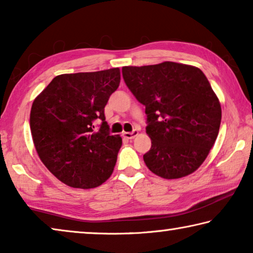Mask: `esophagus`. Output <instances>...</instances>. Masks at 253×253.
Instances as JSON below:
<instances>
[{"mask_svg":"<svg viewBox=\"0 0 253 253\" xmlns=\"http://www.w3.org/2000/svg\"><path fill=\"white\" fill-rule=\"evenodd\" d=\"M138 135V130H132V131H125V132H123V136L125 137V138H127V139H132V138H135V137Z\"/></svg>","mask_w":253,"mask_h":253,"instance_id":"esophagus-1","label":"esophagus"}]
</instances>
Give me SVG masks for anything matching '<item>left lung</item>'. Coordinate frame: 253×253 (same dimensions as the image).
<instances>
[{"instance_id": "left-lung-1", "label": "left lung", "mask_w": 253, "mask_h": 253, "mask_svg": "<svg viewBox=\"0 0 253 253\" xmlns=\"http://www.w3.org/2000/svg\"><path fill=\"white\" fill-rule=\"evenodd\" d=\"M124 80L147 115L152 147L144 155L151 172L166 179L195 172L219 134L221 105L199 68L165 61L123 67Z\"/></svg>"}]
</instances>
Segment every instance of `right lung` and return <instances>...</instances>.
<instances>
[{
	"mask_svg": "<svg viewBox=\"0 0 253 253\" xmlns=\"http://www.w3.org/2000/svg\"><path fill=\"white\" fill-rule=\"evenodd\" d=\"M119 83V68L59 75L33 101L34 147L45 168L68 186L97 187L114 172L123 140L109 134L104 109ZM95 119L103 122L97 132Z\"/></svg>",
	"mask_w": 253,
	"mask_h": 253,
	"instance_id": "right-lung-1",
	"label": "right lung"
}]
</instances>
